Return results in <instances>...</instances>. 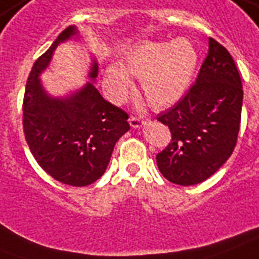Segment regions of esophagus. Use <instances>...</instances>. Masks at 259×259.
Returning <instances> with one entry per match:
<instances>
[{
  "instance_id": "1",
  "label": "esophagus",
  "mask_w": 259,
  "mask_h": 259,
  "mask_svg": "<svg viewBox=\"0 0 259 259\" xmlns=\"http://www.w3.org/2000/svg\"><path fill=\"white\" fill-rule=\"evenodd\" d=\"M129 122H130V126H132V127H134V129H138V127H142V126L146 123V121H145L144 118H141V117L132 115V117L129 118Z\"/></svg>"
}]
</instances>
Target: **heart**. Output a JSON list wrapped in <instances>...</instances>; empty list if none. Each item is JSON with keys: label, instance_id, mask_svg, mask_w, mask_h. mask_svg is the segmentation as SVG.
I'll list each match as a JSON object with an SVG mask.
<instances>
[{"label": "heart", "instance_id": "obj_1", "mask_svg": "<svg viewBox=\"0 0 259 259\" xmlns=\"http://www.w3.org/2000/svg\"><path fill=\"white\" fill-rule=\"evenodd\" d=\"M197 62L198 53L189 39L146 42L126 57L123 68L108 66L105 82L111 97L122 101L133 88L129 74L133 75L141 79V90L151 108L166 109L177 104L188 90Z\"/></svg>", "mask_w": 259, "mask_h": 259}]
</instances>
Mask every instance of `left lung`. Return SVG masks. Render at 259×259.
<instances>
[{"mask_svg":"<svg viewBox=\"0 0 259 259\" xmlns=\"http://www.w3.org/2000/svg\"><path fill=\"white\" fill-rule=\"evenodd\" d=\"M243 90L230 53L209 38V53L195 83L177 104L157 117L171 133L157 154L163 177L181 186L201 184L232 155L238 138Z\"/></svg>","mask_w":259,"mask_h":259,"instance_id":"8db88e82","label":"left lung"}]
</instances>
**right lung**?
Returning a JSON list of instances; mask_svg holds the SVG:
<instances>
[{
	"mask_svg": "<svg viewBox=\"0 0 259 259\" xmlns=\"http://www.w3.org/2000/svg\"><path fill=\"white\" fill-rule=\"evenodd\" d=\"M75 33L74 26L66 27L33 65L25 89L22 125L31 154L46 173L65 185L88 186L102 177L114 145L130 125L127 113L104 100L92 82L65 98L50 97L42 88L41 71L48 68L58 44ZM97 73L93 61L90 78Z\"/></svg>",
	"mask_w": 259,
	"mask_h": 259,
	"instance_id": "1",
	"label": "right lung"
}]
</instances>
